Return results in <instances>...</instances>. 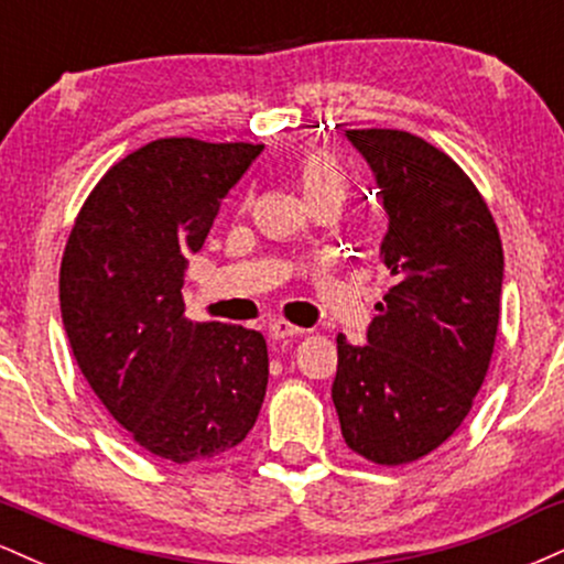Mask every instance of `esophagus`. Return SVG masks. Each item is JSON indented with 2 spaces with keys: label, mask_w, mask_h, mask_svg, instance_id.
I'll return each instance as SVG.
<instances>
[{
  "label": "esophagus",
  "mask_w": 564,
  "mask_h": 564,
  "mask_svg": "<svg viewBox=\"0 0 564 564\" xmlns=\"http://www.w3.org/2000/svg\"><path fill=\"white\" fill-rule=\"evenodd\" d=\"M304 328L294 326V323H286V321H273L270 323V336H273L275 341L281 339H294V336H302Z\"/></svg>",
  "instance_id": "1"
}]
</instances>
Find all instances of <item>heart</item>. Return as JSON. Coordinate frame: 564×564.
Segmentation results:
<instances>
[{"label": "heart", "mask_w": 564, "mask_h": 564, "mask_svg": "<svg viewBox=\"0 0 564 564\" xmlns=\"http://www.w3.org/2000/svg\"><path fill=\"white\" fill-rule=\"evenodd\" d=\"M296 177H300V185L304 196L313 206L326 204V200H341L347 198V174L341 170V164L336 161L332 153L326 151H307L304 156L296 161Z\"/></svg>", "instance_id": "b5f03b06"}]
</instances>
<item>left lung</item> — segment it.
I'll return each instance as SVG.
<instances>
[{
  "label": "left lung",
  "mask_w": 564,
  "mask_h": 564,
  "mask_svg": "<svg viewBox=\"0 0 564 564\" xmlns=\"http://www.w3.org/2000/svg\"><path fill=\"white\" fill-rule=\"evenodd\" d=\"M390 215L392 286L368 345L336 336L332 398L347 448L379 467L424 458L462 426L494 358L503 249L496 219L448 153L403 129H347Z\"/></svg>",
  "instance_id": "left-lung-1"
}]
</instances>
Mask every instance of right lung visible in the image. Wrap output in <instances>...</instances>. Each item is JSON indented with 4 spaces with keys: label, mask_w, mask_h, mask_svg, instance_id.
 I'll use <instances>...</instances> for the list:
<instances>
[{
    "label": "right lung",
    "mask_w": 564,
    "mask_h": 564,
    "mask_svg": "<svg viewBox=\"0 0 564 564\" xmlns=\"http://www.w3.org/2000/svg\"><path fill=\"white\" fill-rule=\"evenodd\" d=\"M254 142L161 138L100 177L66 241L61 313L84 379L153 456L215 458L254 426L268 390V345L232 323L185 318V264Z\"/></svg>",
    "instance_id": "right-lung-1"
}]
</instances>
